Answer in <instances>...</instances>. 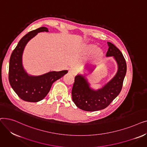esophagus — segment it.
Wrapping results in <instances>:
<instances>
[{
  "mask_svg": "<svg viewBox=\"0 0 147 147\" xmlns=\"http://www.w3.org/2000/svg\"><path fill=\"white\" fill-rule=\"evenodd\" d=\"M69 73H70L71 74L74 76V75H76V73H77V70H76V69L75 68H70V69H69Z\"/></svg>",
  "mask_w": 147,
  "mask_h": 147,
  "instance_id": "esophagus-1",
  "label": "esophagus"
}]
</instances>
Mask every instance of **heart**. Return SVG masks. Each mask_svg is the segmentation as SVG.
I'll list each match as a JSON object with an SVG mask.
<instances>
[{
    "label": "heart",
    "instance_id": "heart-1",
    "mask_svg": "<svg viewBox=\"0 0 147 147\" xmlns=\"http://www.w3.org/2000/svg\"><path fill=\"white\" fill-rule=\"evenodd\" d=\"M96 46L95 45H94V44H91V45H87L86 47H85V49H85V52L86 53H90L92 52L95 50ZM94 53H95V55L96 56H99V55H101V54L102 53V51L101 49L97 48L95 51Z\"/></svg>",
    "mask_w": 147,
    "mask_h": 147
}]
</instances>
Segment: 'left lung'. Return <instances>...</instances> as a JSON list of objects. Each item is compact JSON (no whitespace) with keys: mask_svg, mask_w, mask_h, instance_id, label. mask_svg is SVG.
I'll list each match as a JSON object with an SVG mask.
<instances>
[{"mask_svg":"<svg viewBox=\"0 0 147 147\" xmlns=\"http://www.w3.org/2000/svg\"><path fill=\"white\" fill-rule=\"evenodd\" d=\"M109 49L106 57H113L118 69L116 74L106 84L98 90L90 87L85 77L78 74L75 77L72 88V99L76 105L86 111H95L105 109L116 98L121 90L126 73V63L121 51L114 45L107 42Z\"/></svg>","mask_w":147,"mask_h":147,"instance_id":"obj_1","label":"left lung"}]
</instances>
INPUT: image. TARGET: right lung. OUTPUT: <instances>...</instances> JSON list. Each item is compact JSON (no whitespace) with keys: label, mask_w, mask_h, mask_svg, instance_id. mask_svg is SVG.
<instances>
[{"label":"right lung","mask_w":147,"mask_h":147,"mask_svg":"<svg viewBox=\"0 0 147 147\" xmlns=\"http://www.w3.org/2000/svg\"><path fill=\"white\" fill-rule=\"evenodd\" d=\"M48 32L42 27L31 31L23 37L13 51L9 59V81L15 93L25 101L36 102L42 100L49 92L53 82L68 73L67 70L50 71L40 76L28 75L22 65V53L30 40L38 33Z\"/></svg>","instance_id":"add662e5"}]
</instances>
